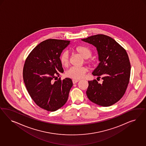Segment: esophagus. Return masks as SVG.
<instances>
[{"instance_id":"esophagus-1","label":"esophagus","mask_w":146,"mask_h":146,"mask_svg":"<svg viewBox=\"0 0 146 146\" xmlns=\"http://www.w3.org/2000/svg\"><path fill=\"white\" fill-rule=\"evenodd\" d=\"M72 81H73V84H76V82H78V81H79V80L73 79L72 80Z\"/></svg>"}]
</instances>
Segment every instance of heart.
Returning a JSON list of instances; mask_svg holds the SVG:
<instances>
[{
	"label": "heart",
	"instance_id": "b5f03b06",
	"mask_svg": "<svg viewBox=\"0 0 146 146\" xmlns=\"http://www.w3.org/2000/svg\"><path fill=\"white\" fill-rule=\"evenodd\" d=\"M76 51L82 55L84 58H88L92 55L90 48L86 45H79L76 47ZM60 61L63 66H67L69 63V53L65 50L60 55ZM87 70L86 68L81 67H72L66 72L67 76L74 79H79L84 78Z\"/></svg>",
	"mask_w": 146,
	"mask_h": 146
}]
</instances>
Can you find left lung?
Instances as JSON below:
<instances>
[{
    "label": "left lung",
    "instance_id": "8db88e82",
    "mask_svg": "<svg viewBox=\"0 0 146 146\" xmlns=\"http://www.w3.org/2000/svg\"><path fill=\"white\" fill-rule=\"evenodd\" d=\"M81 40L96 48L100 62L92 74L98 78L102 76L103 80L101 84L96 80L88 81L87 97L97 105L111 106L119 101L127 88L131 74L128 54L108 36L98 34Z\"/></svg>",
    "mask_w": 146,
    "mask_h": 146
}]
</instances>
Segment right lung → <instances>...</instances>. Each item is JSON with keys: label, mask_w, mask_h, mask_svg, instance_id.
Masks as SVG:
<instances>
[{"label": "right lung", "mask_w": 146, "mask_h": 146, "mask_svg": "<svg viewBox=\"0 0 146 146\" xmlns=\"http://www.w3.org/2000/svg\"><path fill=\"white\" fill-rule=\"evenodd\" d=\"M70 40L48 39L37 45L26 59L23 78L33 100L40 108L57 110L68 100L73 82L70 78L53 79L64 72L60 55ZM55 80V79H54Z\"/></svg>", "instance_id": "add662e5"}]
</instances>
